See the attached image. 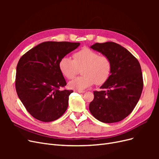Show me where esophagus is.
<instances>
[{
    "instance_id": "1",
    "label": "esophagus",
    "mask_w": 159,
    "mask_h": 159,
    "mask_svg": "<svg viewBox=\"0 0 159 159\" xmlns=\"http://www.w3.org/2000/svg\"><path fill=\"white\" fill-rule=\"evenodd\" d=\"M75 92H78L80 93H85V91H81V90H75Z\"/></svg>"
}]
</instances>
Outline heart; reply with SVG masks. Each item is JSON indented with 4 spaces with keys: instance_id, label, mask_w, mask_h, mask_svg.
Segmentation results:
<instances>
[{
    "instance_id": "heart-1",
    "label": "heart",
    "mask_w": 159,
    "mask_h": 159,
    "mask_svg": "<svg viewBox=\"0 0 159 159\" xmlns=\"http://www.w3.org/2000/svg\"><path fill=\"white\" fill-rule=\"evenodd\" d=\"M73 58L61 57L59 61L60 71L67 79L74 78L81 68L83 74L69 83L70 88L83 90L93 85H103L107 82L112 72V63L109 57L100 56L98 52L85 48L75 52Z\"/></svg>"
}]
</instances>
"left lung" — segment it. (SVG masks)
<instances>
[{
  "label": "left lung",
  "instance_id": "1",
  "mask_svg": "<svg viewBox=\"0 0 159 159\" xmlns=\"http://www.w3.org/2000/svg\"><path fill=\"white\" fill-rule=\"evenodd\" d=\"M91 48L109 57L112 72L100 88L103 90L93 91L90 112L103 123L121 121L133 111L141 97L143 80L140 64L131 52L117 43H95Z\"/></svg>",
  "mask_w": 159,
  "mask_h": 159
}]
</instances>
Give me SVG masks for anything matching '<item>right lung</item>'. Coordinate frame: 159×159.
Segmentation results:
<instances>
[{"mask_svg":"<svg viewBox=\"0 0 159 159\" xmlns=\"http://www.w3.org/2000/svg\"><path fill=\"white\" fill-rule=\"evenodd\" d=\"M79 42H44L25 53L16 66L15 86L24 106L43 122L60 118L68 106L72 90L61 89L66 81L58 64L80 46Z\"/></svg>","mask_w":159,"mask_h":159,"instance_id":"add662e5","label":"right lung"}]
</instances>
